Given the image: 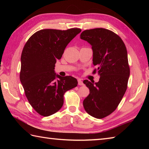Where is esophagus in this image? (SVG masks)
I'll list each match as a JSON object with an SVG mask.
<instances>
[{"mask_svg":"<svg viewBox=\"0 0 149 149\" xmlns=\"http://www.w3.org/2000/svg\"><path fill=\"white\" fill-rule=\"evenodd\" d=\"M77 81H78V85H84V83H83V81L81 79H78Z\"/></svg>","mask_w":149,"mask_h":149,"instance_id":"esophagus-1","label":"esophagus"}]
</instances>
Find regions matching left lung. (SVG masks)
Listing matches in <instances>:
<instances>
[{"label":"left lung","instance_id":"1","mask_svg":"<svg viewBox=\"0 0 149 149\" xmlns=\"http://www.w3.org/2000/svg\"><path fill=\"white\" fill-rule=\"evenodd\" d=\"M80 38L92 46L93 64L100 75L97 83L84 80L89 95L83 102L86 112L101 119L116 109L127 89L130 70L125 45L118 35L104 28L85 30Z\"/></svg>","mask_w":149,"mask_h":149}]
</instances>
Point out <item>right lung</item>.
<instances>
[{
  "mask_svg": "<svg viewBox=\"0 0 149 149\" xmlns=\"http://www.w3.org/2000/svg\"><path fill=\"white\" fill-rule=\"evenodd\" d=\"M81 31L79 28L41 29L25 45L19 78L29 104L40 115L58 112L64 104V93L77 85L75 78L60 76L54 67L68 44Z\"/></svg>",
  "mask_w": 149,
  "mask_h": 149,
  "instance_id": "obj_1",
  "label": "right lung"
}]
</instances>
